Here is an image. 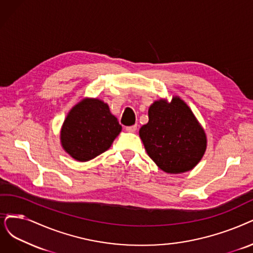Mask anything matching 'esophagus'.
I'll use <instances>...</instances> for the list:
<instances>
[{
	"label": "esophagus",
	"mask_w": 253,
	"mask_h": 253,
	"mask_svg": "<svg viewBox=\"0 0 253 253\" xmlns=\"http://www.w3.org/2000/svg\"><path fill=\"white\" fill-rule=\"evenodd\" d=\"M136 129H137V126L136 125L126 127V132H128V133H135Z\"/></svg>",
	"instance_id": "obj_1"
}]
</instances>
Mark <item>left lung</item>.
<instances>
[{
	"mask_svg": "<svg viewBox=\"0 0 253 253\" xmlns=\"http://www.w3.org/2000/svg\"><path fill=\"white\" fill-rule=\"evenodd\" d=\"M139 136L147 155L167 173L192 170L204 157L207 136L193 112L178 96L159 99L148 109V123Z\"/></svg>",
	"mask_w": 253,
	"mask_h": 253,
	"instance_id": "8db88e82",
	"label": "left lung"
}]
</instances>
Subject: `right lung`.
<instances>
[{
  "mask_svg": "<svg viewBox=\"0 0 253 253\" xmlns=\"http://www.w3.org/2000/svg\"><path fill=\"white\" fill-rule=\"evenodd\" d=\"M121 128L108 104L97 98H84L69 111L60 139L70 157L87 162L109 149Z\"/></svg>",
  "mask_w": 253,
  "mask_h": 253,
  "instance_id": "obj_1",
  "label": "right lung"
}]
</instances>
